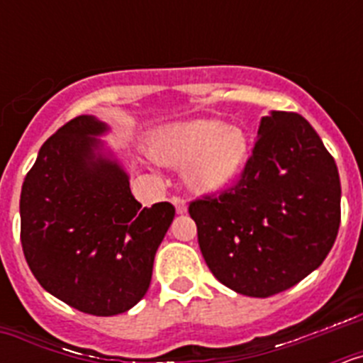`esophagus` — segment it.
I'll return each instance as SVG.
<instances>
[{"mask_svg":"<svg viewBox=\"0 0 363 363\" xmlns=\"http://www.w3.org/2000/svg\"><path fill=\"white\" fill-rule=\"evenodd\" d=\"M172 205L176 207V213L178 214H184L187 213V201L184 200V198H179V196H172Z\"/></svg>","mask_w":363,"mask_h":363,"instance_id":"1","label":"esophagus"}]
</instances>
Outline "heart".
Listing matches in <instances>:
<instances>
[{
  "label": "heart",
  "mask_w": 363,
  "mask_h": 363,
  "mask_svg": "<svg viewBox=\"0 0 363 363\" xmlns=\"http://www.w3.org/2000/svg\"><path fill=\"white\" fill-rule=\"evenodd\" d=\"M149 149L160 163L184 165V179L194 192H216L229 185L249 152L240 127L220 120L179 121L154 130Z\"/></svg>",
  "instance_id": "obj_1"
}]
</instances>
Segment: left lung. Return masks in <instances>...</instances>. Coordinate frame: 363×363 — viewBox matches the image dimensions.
<instances>
[{"label":"left lung","instance_id":"8db88e82","mask_svg":"<svg viewBox=\"0 0 363 363\" xmlns=\"http://www.w3.org/2000/svg\"><path fill=\"white\" fill-rule=\"evenodd\" d=\"M340 196L335 158L309 121L272 111L236 184L191 201L189 214L216 280L267 298L322 265L338 234Z\"/></svg>","mask_w":363,"mask_h":363}]
</instances>
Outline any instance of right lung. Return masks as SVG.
<instances>
[{"mask_svg": "<svg viewBox=\"0 0 363 363\" xmlns=\"http://www.w3.org/2000/svg\"><path fill=\"white\" fill-rule=\"evenodd\" d=\"M108 130L94 116L74 118L38 152L19 198L21 247L32 274L67 306L114 316L145 296L154 256L174 207H142L129 174L104 152Z\"/></svg>", "mask_w": 363, "mask_h": 363, "instance_id": "right-lung-1", "label": "right lung"}]
</instances>
